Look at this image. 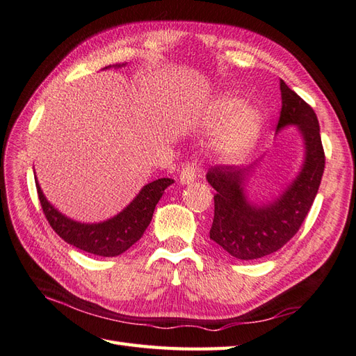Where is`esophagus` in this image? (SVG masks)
Returning <instances> with one entry per match:
<instances>
[{"instance_id": "esophagus-1", "label": "esophagus", "mask_w": 356, "mask_h": 356, "mask_svg": "<svg viewBox=\"0 0 356 356\" xmlns=\"http://www.w3.org/2000/svg\"><path fill=\"white\" fill-rule=\"evenodd\" d=\"M202 176V171L195 166L194 163H188L185 168L180 172V184L182 185H190L195 182Z\"/></svg>"}]
</instances>
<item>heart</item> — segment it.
<instances>
[{"mask_svg":"<svg viewBox=\"0 0 356 356\" xmlns=\"http://www.w3.org/2000/svg\"><path fill=\"white\" fill-rule=\"evenodd\" d=\"M203 125L221 131L214 149L225 162L241 161L255 145L261 131V116L254 107H245L238 97L220 96L203 113Z\"/></svg>","mask_w":356,"mask_h":356,"instance_id":"heart-1","label":"heart"}]
</instances>
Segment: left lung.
Segmentation results:
<instances>
[{
  "label": "left lung",
  "instance_id": "obj_1",
  "mask_svg": "<svg viewBox=\"0 0 356 356\" xmlns=\"http://www.w3.org/2000/svg\"><path fill=\"white\" fill-rule=\"evenodd\" d=\"M282 111L277 131L295 125L303 138L305 161L297 177L272 202L257 205L248 199L246 182L252 168L213 166L207 174L216 190L214 220L209 238L238 260H255L282 249L311 209L324 171L320 124L309 104L280 81Z\"/></svg>",
  "mask_w": 356,
  "mask_h": 356
}]
</instances>
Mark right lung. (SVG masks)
<instances>
[{
  "instance_id": "add662e5",
  "label": "right lung",
  "mask_w": 356,
  "mask_h": 356,
  "mask_svg": "<svg viewBox=\"0 0 356 356\" xmlns=\"http://www.w3.org/2000/svg\"><path fill=\"white\" fill-rule=\"evenodd\" d=\"M35 182L45 218L59 237L86 252L101 257H116L125 252L143 236L153 218L157 202L161 200L166 188L174 184V180L163 177L147 184L130 202V205L125 207L118 216L99 223H81L59 213L45 199L36 179Z\"/></svg>"
}]
</instances>
